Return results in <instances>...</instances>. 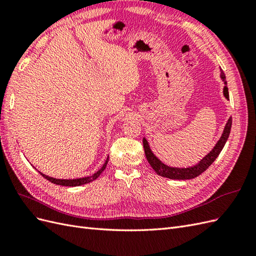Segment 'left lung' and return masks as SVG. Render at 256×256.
<instances>
[{"mask_svg": "<svg viewBox=\"0 0 256 256\" xmlns=\"http://www.w3.org/2000/svg\"><path fill=\"white\" fill-rule=\"evenodd\" d=\"M220 78H222L225 84H227L226 80H225V74L224 72H220ZM224 95L229 100V93H228V88L225 86L224 88ZM232 116L229 118V120L226 124L224 132H222L220 140L216 144V146L212 149V152L208 154L204 158H203L198 164L192 166V168H170L156 158V156L152 152V150L149 148L148 142L145 138H142V145H144V150H145V154L146 158L149 162V164L152 166V168L156 172V174H159L163 178H168L171 180H192L199 176L201 173H203L212 164V163L215 161V159L218 158V154H220L222 149L224 148L225 144L228 140L229 133H230V128H232Z\"/></svg>", "mask_w": 256, "mask_h": 256, "instance_id": "1", "label": "left lung"}]
</instances>
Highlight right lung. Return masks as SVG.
Wrapping results in <instances>:
<instances>
[{"label":"right lung","instance_id":"obj_1","mask_svg":"<svg viewBox=\"0 0 256 256\" xmlns=\"http://www.w3.org/2000/svg\"><path fill=\"white\" fill-rule=\"evenodd\" d=\"M107 163H108V159L106 160V162L104 163V166H102V168L100 171H97L95 174H93L92 176H88V178H76V180H56L53 178H50V176H46L41 173V175L43 176L44 178H46L48 180H50V182H54L56 185H62V186H69V187H74V186H80V185H84V184H88V182H90L95 180L98 176L102 174V172L104 171V168L107 166Z\"/></svg>","mask_w":256,"mask_h":256}]
</instances>
